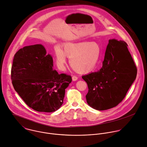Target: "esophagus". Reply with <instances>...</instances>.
Returning a JSON list of instances; mask_svg holds the SVG:
<instances>
[{
    "instance_id": "34e87169",
    "label": "esophagus",
    "mask_w": 147,
    "mask_h": 147,
    "mask_svg": "<svg viewBox=\"0 0 147 147\" xmlns=\"http://www.w3.org/2000/svg\"><path fill=\"white\" fill-rule=\"evenodd\" d=\"M72 79H73V81H76V80H77L78 77H77V76H73L72 77Z\"/></svg>"
}]
</instances>
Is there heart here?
I'll return each mask as SVG.
<instances>
[{"label": "heart", "mask_w": 147, "mask_h": 147, "mask_svg": "<svg viewBox=\"0 0 147 147\" xmlns=\"http://www.w3.org/2000/svg\"><path fill=\"white\" fill-rule=\"evenodd\" d=\"M100 48L95 42H81L68 43L64 46V51L57 48L56 59L59 68L63 69L66 63V56L70 58L71 67L80 73L92 70L96 65L100 56Z\"/></svg>", "instance_id": "b5f03b06"}]
</instances>
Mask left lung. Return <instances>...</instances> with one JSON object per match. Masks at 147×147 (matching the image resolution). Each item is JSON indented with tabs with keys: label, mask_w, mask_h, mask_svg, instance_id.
Segmentation results:
<instances>
[{
	"label": "left lung",
	"mask_w": 147,
	"mask_h": 147,
	"mask_svg": "<svg viewBox=\"0 0 147 147\" xmlns=\"http://www.w3.org/2000/svg\"><path fill=\"white\" fill-rule=\"evenodd\" d=\"M127 46L124 41L110 39L102 68L82 76L88 88L87 102L92 108L104 111L116 107L135 80L137 69Z\"/></svg>",
	"instance_id": "left-lung-1"
}]
</instances>
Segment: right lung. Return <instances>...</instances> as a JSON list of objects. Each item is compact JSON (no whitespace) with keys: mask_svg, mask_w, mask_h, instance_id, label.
<instances>
[{"mask_svg":"<svg viewBox=\"0 0 147 147\" xmlns=\"http://www.w3.org/2000/svg\"><path fill=\"white\" fill-rule=\"evenodd\" d=\"M53 59L40 44L25 47L14 55L11 78L16 91L27 106L40 112H52L63 103L71 76L58 74Z\"/></svg>","mask_w":147,"mask_h":147,"instance_id":"1","label":"right lung"}]
</instances>
